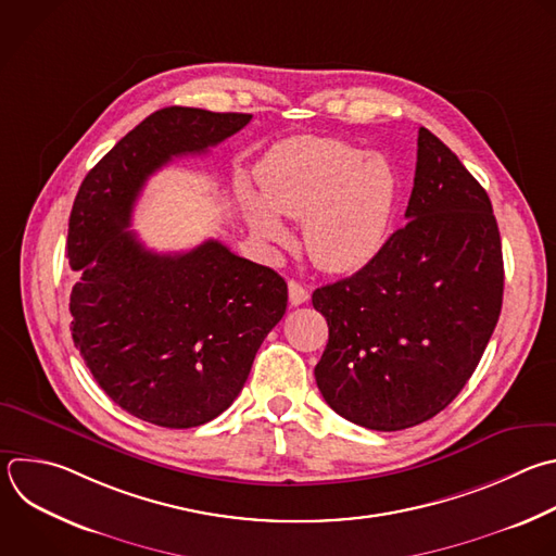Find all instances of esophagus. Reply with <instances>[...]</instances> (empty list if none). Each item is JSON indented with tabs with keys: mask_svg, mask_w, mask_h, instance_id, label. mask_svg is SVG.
I'll return each mask as SVG.
<instances>
[{
	"mask_svg": "<svg viewBox=\"0 0 556 556\" xmlns=\"http://www.w3.org/2000/svg\"><path fill=\"white\" fill-rule=\"evenodd\" d=\"M288 296H290V305H303L309 299V292L299 283V281H288Z\"/></svg>",
	"mask_w": 556,
	"mask_h": 556,
	"instance_id": "1",
	"label": "esophagus"
}]
</instances>
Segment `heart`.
I'll use <instances>...</instances> for the list:
<instances>
[{"instance_id":"heart-1","label":"heart","mask_w":556,"mask_h":556,"mask_svg":"<svg viewBox=\"0 0 556 556\" xmlns=\"http://www.w3.org/2000/svg\"><path fill=\"white\" fill-rule=\"evenodd\" d=\"M255 180L260 201L244 192L242 203L262 242H288L277 213L303 220V247L327 273L359 270L380 253L397 203V176L384 156L338 139L294 137L260 161Z\"/></svg>"}]
</instances>
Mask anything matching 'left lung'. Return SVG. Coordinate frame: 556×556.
Instances as JSON below:
<instances>
[{"label":"left lung","mask_w":556,"mask_h":556,"mask_svg":"<svg viewBox=\"0 0 556 556\" xmlns=\"http://www.w3.org/2000/svg\"><path fill=\"white\" fill-rule=\"evenodd\" d=\"M406 220L364 268L312 294L329 327L318 391L340 417L380 432L419 426L454 402L504 292L491 201L428 128H419Z\"/></svg>","instance_id":"obj_1"}]
</instances>
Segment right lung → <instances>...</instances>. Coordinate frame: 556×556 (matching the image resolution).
I'll list each match as a JSON object with an SVG mask.
<instances>
[{
  "label": "right lung",
  "mask_w": 556,
  "mask_h": 556,
  "mask_svg": "<svg viewBox=\"0 0 556 556\" xmlns=\"http://www.w3.org/2000/svg\"><path fill=\"white\" fill-rule=\"evenodd\" d=\"M249 122L247 113L161 109L98 161L72 207L74 344L122 410L161 428H197L233 404L286 314L288 286L218 240L154 253L124 229L156 169L207 152Z\"/></svg>",
  "instance_id": "obj_1"
}]
</instances>
